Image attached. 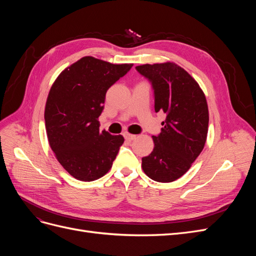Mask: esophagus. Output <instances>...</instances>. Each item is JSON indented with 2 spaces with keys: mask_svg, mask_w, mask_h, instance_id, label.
Listing matches in <instances>:
<instances>
[{
  "mask_svg": "<svg viewBox=\"0 0 256 256\" xmlns=\"http://www.w3.org/2000/svg\"><path fill=\"white\" fill-rule=\"evenodd\" d=\"M125 138L127 141H132L136 138V136L134 134H125Z\"/></svg>",
  "mask_w": 256,
  "mask_h": 256,
  "instance_id": "34e87169",
  "label": "esophagus"
}]
</instances>
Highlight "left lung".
Masks as SVG:
<instances>
[{"label":"left lung","instance_id":"8db88e82","mask_svg":"<svg viewBox=\"0 0 256 256\" xmlns=\"http://www.w3.org/2000/svg\"><path fill=\"white\" fill-rule=\"evenodd\" d=\"M136 69L152 85L154 111L166 114L160 134L152 136L154 150L142 158V168L154 182H171L188 171L204 148L209 122L206 97L198 82L175 63Z\"/></svg>","mask_w":256,"mask_h":256}]
</instances>
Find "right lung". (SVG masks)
<instances>
[{"instance_id": "obj_1", "label": "right lung", "mask_w": 256, "mask_h": 256, "mask_svg": "<svg viewBox=\"0 0 256 256\" xmlns=\"http://www.w3.org/2000/svg\"><path fill=\"white\" fill-rule=\"evenodd\" d=\"M134 64L84 56L52 84L44 108L48 141L58 161L76 180L92 182L112 168L122 136L99 131L106 92Z\"/></svg>"}]
</instances>
